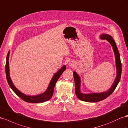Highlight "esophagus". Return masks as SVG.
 I'll return each instance as SVG.
<instances>
[{
	"label": "esophagus",
	"instance_id": "esophagus-1",
	"mask_svg": "<svg viewBox=\"0 0 128 128\" xmlns=\"http://www.w3.org/2000/svg\"><path fill=\"white\" fill-rule=\"evenodd\" d=\"M75 65H76V64H75V62L74 61H70V63H69V66H70V67H74V66H75Z\"/></svg>",
	"mask_w": 128,
	"mask_h": 128
}]
</instances>
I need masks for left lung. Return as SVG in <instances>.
Listing matches in <instances>:
<instances>
[{
    "label": "left lung",
    "instance_id": "1",
    "mask_svg": "<svg viewBox=\"0 0 128 128\" xmlns=\"http://www.w3.org/2000/svg\"><path fill=\"white\" fill-rule=\"evenodd\" d=\"M101 39H106L111 44L114 52L115 54L116 58V78L112 84L110 88L106 92L100 93H91V94H83L80 91L81 80L78 75L75 72H73V76L74 78L75 84V93L78 98L85 102H95L100 101L108 98L111 95L112 92L115 90L117 84L120 82L122 72V64L120 62V55L117 47L115 41L108 34H102L101 36Z\"/></svg>",
    "mask_w": 128,
    "mask_h": 128
}]
</instances>
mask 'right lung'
Masks as SVG:
<instances>
[{
  "label": "right lung",
  "mask_w": 128,
  "mask_h": 128,
  "mask_svg": "<svg viewBox=\"0 0 128 128\" xmlns=\"http://www.w3.org/2000/svg\"><path fill=\"white\" fill-rule=\"evenodd\" d=\"M9 54H10V52H8L6 58L5 71H6L7 81H8V82L10 86V87H11V88L13 90V91L20 98H21L22 100H24V101H25L27 102L34 103H41V102H44L48 101V100H50L53 96L54 89L55 85L56 84V82H57L58 79L60 77L61 75L62 74V72L66 70V66L65 65L63 66L62 67V68L60 69V70L54 75V76H53L52 78V80L50 83L49 86H48V87L45 92L40 95H38L36 96H28V95H26L25 94H24L21 92H20L13 84V82L10 76L9 61H8L9 56H10Z\"/></svg>",
  "instance_id": "obj_1"
}]
</instances>
